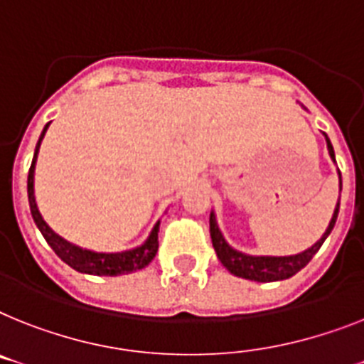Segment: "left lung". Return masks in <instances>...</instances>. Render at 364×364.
<instances>
[{
    "mask_svg": "<svg viewBox=\"0 0 364 364\" xmlns=\"http://www.w3.org/2000/svg\"><path fill=\"white\" fill-rule=\"evenodd\" d=\"M327 150H329V156L331 160L335 161V150H333L331 141L326 135ZM338 186L342 189V176L341 171H338ZM338 208H341V197H338V203L335 206V212H333V218L329 221V227L326 229V232L322 234V238L318 240L312 247L305 249L303 253L290 255V257H253V255H245L242 251H236L227 243V240L223 238V234L219 230L218 221H215V214L212 212L210 214V236H212V245H214L218 258L221 260L225 268L229 269L232 275L242 279H249V281H257V283H272V281H283V279L292 277L296 275L299 269H303L311 262V258L318 253V249L322 247V243L326 242V238L331 234L333 227H335V221H337Z\"/></svg>",
    "mask_w": 364,
    "mask_h": 364,
    "instance_id": "1",
    "label": "left lung"
}]
</instances>
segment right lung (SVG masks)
Masks as SVG:
<instances>
[{"instance_id":"1","label":"right lung","mask_w":364,"mask_h":364,"mask_svg":"<svg viewBox=\"0 0 364 364\" xmlns=\"http://www.w3.org/2000/svg\"><path fill=\"white\" fill-rule=\"evenodd\" d=\"M48 122L42 130L41 137H38L37 149H35V156H33L31 167H29V175H27V197H29V208H31V215L35 225L38 227V230L42 232L44 240L48 242V245L55 251V255L61 258L63 262H67L70 268H74L76 272L89 273V275H107V277H115V275H122V273H132L137 272V269H143L145 266H149L152 262V258L158 253V232H160V221L154 225L152 232L149 234V238L145 240V243H141L139 247L128 249V251H122V253H96V251H89V249L77 247L74 243L67 242L65 238H61L59 234L53 232L48 223L42 219L41 212L37 208V200H35V188H33V182H35V164H37L38 149H41L42 137L46 134Z\"/></svg>"}]
</instances>
